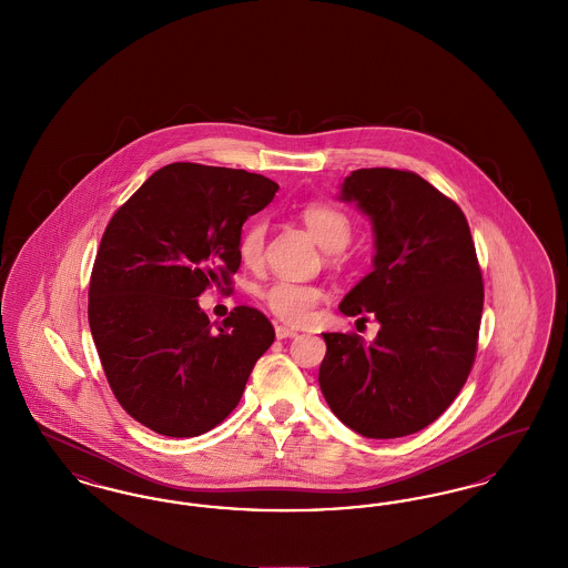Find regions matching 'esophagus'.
Wrapping results in <instances>:
<instances>
[{
	"label": "esophagus",
	"instance_id": "obj_1",
	"mask_svg": "<svg viewBox=\"0 0 568 568\" xmlns=\"http://www.w3.org/2000/svg\"><path fill=\"white\" fill-rule=\"evenodd\" d=\"M274 334H276L278 341H285V338H296L297 329L287 327V325H276V327H274Z\"/></svg>",
	"mask_w": 568,
	"mask_h": 568
}]
</instances>
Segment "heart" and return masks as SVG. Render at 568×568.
I'll use <instances>...</instances> for the list:
<instances>
[{
  "label": "heart",
  "instance_id": "heart-1",
  "mask_svg": "<svg viewBox=\"0 0 568 568\" xmlns=\"http://www.w3.org/2000/svg\"><path fill=\"white\" fill-rule=\"evenodd\" d=\"M302 221L306 223L313 239L322 244L325 251H343L352 241L349 219L345 213L336 211L334 206L317 204V202L308 204L302 209ZM264 234H266V227L262 221H253L251 225L244 227L241 244H239L244 264L255 266L262 260ZM260 297L278 320L300 325L306 324L313 317L317 304L324 297V292L311 283L276 278L260 292Z\"/></svg>",
  "mask_w": 568,
  "mask_h": 568
}]
</instances>
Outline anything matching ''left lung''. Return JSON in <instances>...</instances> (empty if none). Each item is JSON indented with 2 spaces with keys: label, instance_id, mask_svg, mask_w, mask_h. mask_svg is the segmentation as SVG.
<instances>
[{
  "label": "left lung",
  "instance_id": "8db88e82",
  "mask_svg": "<svg viewBox=\"0 0 568 568\" xmlns=\"http://www.w3.org/2000/svg\"><path fill=\"white\" fill-rule=\"evenodd\" d=\"M338 200L371 219L373 272L341 302L371 313L377 338L325 332L320 387L332 413L366 438L419 433L456 400L477 353L484 281L466 216L415 172L362 168Z\"/></svg>",
  "mask_w": 568,
  "mask_h": 568
}]
</instances>
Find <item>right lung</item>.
<instances>
[{"label":"right lung","mask_w":568,"mask_h":568,"mask_svg":"<svg viewBox=\"0 0 568 568\" xmlns=\"http://www.w3.org/2000/svg\"><path fill=\"white\" fill-rule=\"evenodd\" d=\"M278 185L246 170L170 163L110 219L89 283V325L121 406L153 433L200 436L241 403L271 322L236 306L213 329L197 296L241 268V234Z\"/></svg>","instance_id":"1"}]
</instances>
